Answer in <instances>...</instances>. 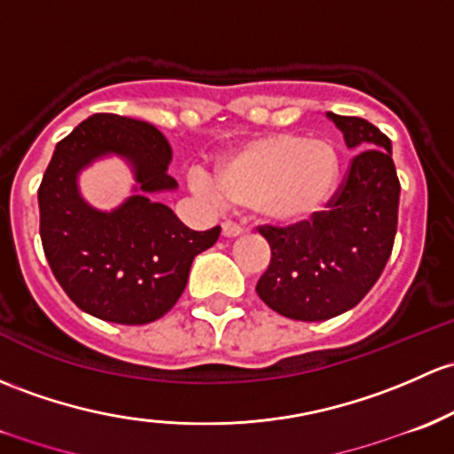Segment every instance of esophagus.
<instances>
[{"label": "esophagus", "mask_w": 454, "mask_h": 454, "mask_svg": "<svg viewBox=\"0 0 454 454\" xmlns=\"http://www.w3.org/2000/svg\"><path fill=\"white\" fill-rule=\"evenodd\" d=\"M243 235V228L237 226V223H231V222H223L222 223V237L223 239H235V237Z\"/></svg>", "instance_id": "1"}]
</instances>
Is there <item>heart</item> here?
I'll list each match as a JSON object with an SVG mask.
<instances>
[{"label":"heart","mask_w":454,"mask_h":454,"mask_svg":"<svg viewBox=\"0 0 454 454\" xmlns=\"http://www.w3.org/2000/svg\"><path fill=\"white\" fill-rule=\"evenodd\" d=\"M341 178V156L335 143L278 132L254 139L215 167L213 183L204 171L189 174L191 189L222 198L237 208L280 226H300L322 215L335 198Z\"/></svg>","instance_id":"heart-1"}]
</instances>
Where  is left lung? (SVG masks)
<instances>
[{"label": "left lung", "instance_id": "8db88e82", "mask_svg": "<svg viewBox=\"0 0 454 454\" xmlns=\"http://www.w3.org/2000/svg\"><path fill=\"white\" fill-rule=\"evenodd\" d=\"M326 117L348 150L359 152L331 211L300 226L261 228L271 261L256 294L276 313L300 322H324L356 307L383 274L398 226L391 141L361 117Z\"/></svg>", "mask_w": 454, "mask_h": 454}]
</instances>
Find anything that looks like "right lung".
<instances>
[{"label": "right lung", "instance_id": "right-lung-1", "mask_svg": "<svg viewBox=\"0 0 454 454\" xmlns=\"http://www.w3.org/2000/svg\"><path fill=\"white\" fill-rule=\"evenodd\" d=\"M171 145L152 123L93 114L56 145L38 187L41 241L65 294L84 313L114 324H150L178 302L200 252L222 228L195 232L159 195L178 189L167 174ZM119 158L133 171L131 193L111 212L82 195L79 176Z\"/></svg>", "mask_w": 454, "mask_h": 454}]
</instances>
